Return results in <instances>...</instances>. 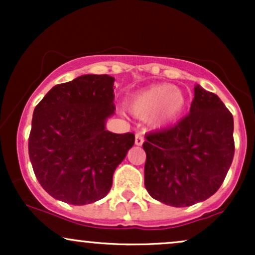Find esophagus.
Listing matches in <instances>:
<instances>
[{
  "label": "esophagus",
  "instance_id": "esophagus-1",
  "mask_svg": "<svg viewBox=\"0 0 255 255\" xmlns=\"http://www.w3.org/2000/svg\"><path fill=\"white\" fill-rule=\"evenodd\" d=\"M142 142H144V136H142V134L137 133L135 135V145L140 146V145H142Z\"/></svg>",
  "mask_w": 255,
  "mask_h": 255
}]
</instances>
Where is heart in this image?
<instances>
[{
  "label": "heart",
  "mask_w": 255,
  "mask_h": 255,
  "mask_svg": "<svg viewBox=\"0 0 255 255\" xmlns=\"http://www.w3.org/2000/svg\"><path fill=\"white\" fill-rule=\"evenodd\" d=\"M184 107V97L174 85L159 84L148 87L131 98L129 110L137 118L151 116L153 122L163 125L174 120Z\"/></svg>",
  "instance_id": "1"
}]
</instances>
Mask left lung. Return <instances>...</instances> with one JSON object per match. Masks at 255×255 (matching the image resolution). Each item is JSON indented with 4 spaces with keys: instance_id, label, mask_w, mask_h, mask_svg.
<instances>
[{
    "instance_id": "left-lung-1",
    "label": "left lung",
    "mask_w": 255,
    "mask_h": 255,
    "mask_svg": "<svg viewBox=\"0 0 255 255\" xmlns=\"http://www.w3.org/2000/svg\"><path fill=\"white\" fill-rule=\"evenodd\" d=\"M234 119L215 93L195 85L188 115L146 134L145 187L160 203L191 206L218 191L233 163Z\"/></svg>"
}]
</instances>
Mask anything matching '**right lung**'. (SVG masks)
I'll list each match as a JSON object with an SVG mask.
<instances>
[{
  "label": "right lung",
  "instance_id": "add662e5",
  "mask_svg": "<svg viewBox=\"0 0 255 255\" xmlns=\"http://www.w3.org/2000/svg\"><path fill=\"white\" fill-rule=\"evenodd\" d=\"M110 75H81L58 84L34 108L28 154L40 186L72 205L101 200L131 146L133 133L115 134L105 121L115 113Z\"/></svg>",
  "mask_w": 255,
  "mask_h": 255
}]
</instances>
